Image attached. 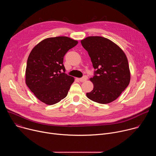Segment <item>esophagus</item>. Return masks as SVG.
Masks as SVG:
<instances>
[{
	"label": "esophagus",
	"instance_id": "obj_1",
	"mask_svg": "<svg viewBox=\"0 0 156 156\" xmlns=\"http://www.w3.org/2000/svg\"><path fill=\"white\" fill-rule=\"evenodd\" d=\"M87 80V76H86V75H84V76H83L82 78H81L79 79V80H80L81 82H84V81H86Z\"/></svg>",
	"mask_w": 156,
	"mask_h": 156
}]
</instances>
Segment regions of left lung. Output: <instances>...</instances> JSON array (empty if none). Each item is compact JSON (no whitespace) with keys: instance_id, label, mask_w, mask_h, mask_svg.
<instances>
[{"instance_id":"obj_1","label":"left lung","mask_w":156,"mask_h":156,"mask_svg":"<svg viewBox=\"0 0 156 156\" xmlns=\"http://www.w3.org/2000/svg\"><path fill=\"white\" fill-rule=\"evenodd\" d=\"M96 70L90 80L93 90L86 96L99 104L117 99L128 86L130 72L124 52L116 44L101 36H90L81 41Z\"/></svg>"}]
</instances>
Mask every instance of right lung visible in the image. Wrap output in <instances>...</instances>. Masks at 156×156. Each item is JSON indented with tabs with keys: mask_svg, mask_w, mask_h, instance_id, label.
I'll return each mask as SVG.
<instances>
[{
	"mask_svg": "<svg viewBox=\"0 0 156 156\" xmlns=\"http://www.w3.org/2000/svg\"><path fill=\"white\" fill-rule=\"evenodd\" d=\"M77 44L70 37L58 36L44 39L32 49L27 60L26 84L41 102L53 105L67 96L74 78L65 73L63 57Z\"/></svg>",
	"mask_w": 156,
	"mask_h": 156,
	"instance_id": "obj_1",
	"label": "right lung"
}]
</instances>
